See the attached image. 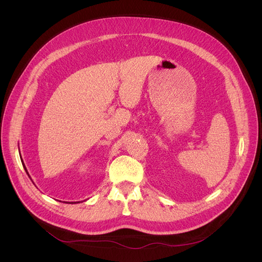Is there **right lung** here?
<instances>
[{
	"instance_id": "1",
	"label": "right lung",
	"mask_w": 262,
	"mask_h": 262,
	"mask_svg": "<svg viewBox=\"0 0 262 262\" xmlns=\"http://www.w3.org/2000/svg\"><path fill=\"white\" fill-rule=\"evenodd\" d=\"M21 163H23V166H24V168H25V170H26V172H27V175L29 176V173H28V171H27V168H26V166H25V164H24V162H23V160H21Z\"/></svg>"
}]
</instances>
